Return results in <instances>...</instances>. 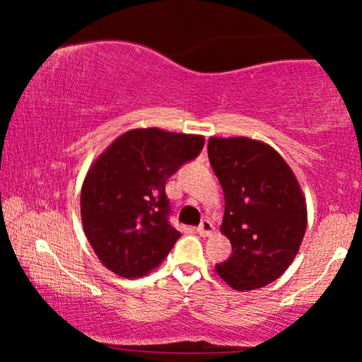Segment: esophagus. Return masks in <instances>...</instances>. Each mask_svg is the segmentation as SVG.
I'll return each mask as SVG.
<instances>
[{"label":"esophagus","instance_id":"1","mask_svg":"<svg viewBox=\"0 0 362 362\" xmlns=\"http://www.w3.org/2000/svg\"><path fill=\"white\" fill-rule=\"evenodd\" d=\"M197 232H199V235L206 237V235H211V232L214 230V227H212V222L209 219H202L201 224L197 226Z\"/></svg>","mask_w":362,"mask_h":362}]
</instances>
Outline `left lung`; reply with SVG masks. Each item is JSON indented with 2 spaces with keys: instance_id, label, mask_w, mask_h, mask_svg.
Returning a JSON list of instances; mask_svg holds the SVG:
<instances>
[{
  "instance_id": "8db88e82",
  "label": "left lung",
  "mask_w": 362,
  "mask_h": 362,
  "mask_svg": "<svg viewBox=\"0 0 362 362\" xmlns=\"http://www.w3.org/2000/svg\"><path fill=\"white\" fill-rule=\"evenodd\" d=\"M209 163L226 197L221 230L232 254L216 265L234 290L272 284L288 269L306 230L298 181L274 148L250 138H211Z\"/></svg>"
}]
</instances>
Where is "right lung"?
<instances>
[{
	"instance_id": "obj_1",
	"label": "right lung",
	"mask_w": 362,
	"mask_h": 362,
	"mask_svg": "<svg viewBox=\"0 0 362 362\" xmlns=\"http://www.w3.org/2000/svg\"><path fill=\"white\" fill-rule=\"evenodd\" d=\"M204 138L138 128L118 136L88 170L81 192L83 232L103 265L123 279L155 269L180 239L168 177L199 156Z\"/></svg>"
}]
</instances>
